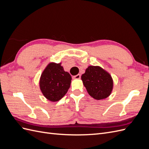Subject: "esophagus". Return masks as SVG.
Instances as JSON below:
<instances>
[{
  "instance_id": "34e87169",
  "label": "esophagus",
  "mask_w": 149,
  "mask_h": 149,
  "mask_svg": "<svg viewBox=\"0 0 149 149\" xmlns=\"http://www.w3.org/2000/svg\"><path fill=\"white\" fill-rule=\"evenodd\" d=\"M80 78H81V75H80L79 74L73 76V79H79Z\"/></svg>"
}]
</instances>
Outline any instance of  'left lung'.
<instances>
[{
    "mask_svg": "<svg viewBox=\"0 0 149 149\" xmlns=\"http://www.w3.org/2000/svg\"><path fill=\"white\" fill-rule=\"evenodd\" d=\"M81 79L89 95L97 100L109 96L113 87L111 75L100 66H89Z\"/></svg>",
    "mask_w": 149,
    "mask_h": 149,
    "instance_id": "1",
    "label": "left lung"
}]
</instances>
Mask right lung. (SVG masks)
<instances>
[{"label": "right lung", "instance_id": "add662e5", "mask_svg": "<svg viewBox=\"0 0 149 149\" xmlns=\"http://www.w3.org/2000/svg\"><path fill=\"white\" fill-rule=\"evenodd\" d=\"M71 81V75L64 71L61 63H51L41 75L40 89L48 100L58 101L67 93L70 87Z\"/></svg>", "mask_w": 149, "mask_h": 149}]
</instances>
